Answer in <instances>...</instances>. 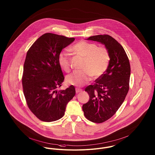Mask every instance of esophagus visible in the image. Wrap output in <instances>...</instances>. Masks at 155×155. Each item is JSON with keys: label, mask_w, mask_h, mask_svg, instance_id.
Instances as JSON below:
<instances>
[{"label": "esophagus", "mask_w": 155, "mask_h": 155, "mask_svg": "<svg viewBox=\"0 0 155 155\" xmlns=\"http://www.w3.org/2000/svg\"><path fill=\"white\" fill-rule=\"evenodd\" d=\"M82 91V90L81 89H79V88H76V93H79L81 92Z\"/></svg>", "instance_id": "1"}]
</instances>
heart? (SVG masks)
I'll list each match as a JSON object with an SVG mask.
<instances>
[{
	"mask_svg": "<svg viewBox=\"0 0 155 155\" xmlns=\"http://www.w3.org/2000/svg\"><path fill=\"white\" fill-rule=\"evenodd\" d=\"M76 54L84 58L82 71H75L66 77V82L76 86H82L90 81L93 76L97 79L102 76L106 71L109 62L110 56L107 49L104 47H97L95 43L81 41L71 48ZM59 65L66 72L71 69L69 54L65 52L60 53L58 58Z\"/></svg>",
	"mask_w": 155,
	"mask_h": 155,
	"instance_id": "b5f03b06",
	"label": "heart"
}]
</instances>
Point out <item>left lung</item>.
Segmentation results:
<instances>
[{"label":"left lung","instance_id":"obj_1","mask_svg":"<svg viewBox=\"0 0 155 155\" xmlns=\"http://www.w3.org/2000/svg\"><path fill=\"white\" fill-rule=\"evenodd\" d=\"M87 40L104 45L110 56L105 72L94 84L86 87L90 98L82 106L84 115L89 120L100 124L112 117L124 102L129 89L130 66L124 48L112 36L96 35Z\"/></svg>","mask_w":155,"mask_h":155}]
</instances>
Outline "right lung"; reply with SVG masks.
I'll use <instances>...</instances> for the list:
<instances>
[{
  "instance_id": "1",
  "label": "right lung",
  "mask_w": 155,
  "mask_h": 155,
  "mask_svg": "<svg viewBox=\"0 0 155 155\" xmlns=\"http://www.w3.org/2000/svg\"><path fill=\"white\" fill-rule=\"evenodd\" d=\"M74 41V38L47 33L27 52L21 80L23 93L31 112L41 121L62 118L67 104L75 95L73 85L65 90L57 89L64 79L59 56Z\"/></svg>"
}]
</instances>
